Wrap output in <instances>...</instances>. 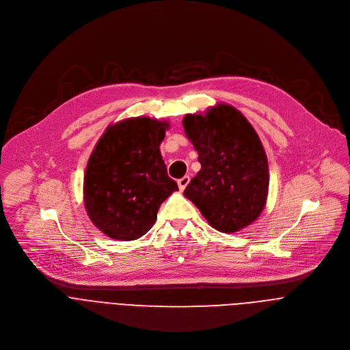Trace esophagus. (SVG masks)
<instances>
[{
    "mask_svg": "<svg viewBox=\"0 0 350 350\" xmlns=\"http://www.w3.org/2000/svg\"><path fill=\"white\" fill-rule=\"evenodd\" d=\"M188 183H189V176H184V177H181V178L177 181L180 191H184V189H185V187L188 185Z\"/></svg>",
    "mask_w": 350,
    "mask_h": 350,
    "instance_id": "obj_1",
    "label": "esophagus"
}]
</instances>
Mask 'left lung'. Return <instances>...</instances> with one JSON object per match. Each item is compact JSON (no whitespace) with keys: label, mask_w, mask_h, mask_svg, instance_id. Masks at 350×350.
Masks as SVG:
<instances>
[{"label":"left lung","mask_w":350,"mask_h":350,"mask_svg":"<svg viewBox=\"0 0 350 350\" xmlns=\"http://www.w3.org/2000/svg\"><path fill=\"white\" fill-rule=\"evenodd\" d=\"M183 124L202 166L184 195L221 232L255 221L266 204L269 166L254 127L228 105L187 115Z\"/></svg>","instance_id":"8db88e82"}]
</instances>
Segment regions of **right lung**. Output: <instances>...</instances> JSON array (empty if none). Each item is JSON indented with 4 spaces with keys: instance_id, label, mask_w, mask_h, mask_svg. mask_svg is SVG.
I'll list each match as a JSON object with an SVG mask.
<instances>
[{
    "instance_id": "right-lung-1",
    "label": "right lung",
    "mask_w": 350,
    "mask_h": 350,
    "mask_svg": "<svg viewBox=\"0 0 350 350\" xmlns=\"http://www.w3.org/2000/svg\"><path fill=\"white\" fill-rule=\"evenodd\" d=\"M169 124L148 118L108 127L84 176V204L91 221L108 237L133 241L157 220L161 204L177 191L159 145Z\"/></svg>"
}]
</instances>
